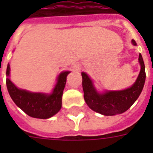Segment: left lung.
Wrapping results in <instances>:
<instances>
[{
  "label": "left lung",
  "mask_w": 153,
  "mask_h": 153,
  "mask_svg": "<svg viewBox=\"0 0 153 153\" xmlns=\"http://www.w3.org/2000/svg\"><path fill=\"white\" fill-rule=\"evenodd\" d=\"M132 44L137 46L134 39H132ZM138 61L140 71L137 79L130 87L121 91L105 90L103 92H99L88 74L86 72H82L84 100L87 105L92 110L105 116H114L128 110L140 96L146 78L145 63L140 53Z\"/></svg>",
  "instance_id": "obj_1"
}]
</instances>
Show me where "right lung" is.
Segmentation results:
<instances>
[{
  "mask_svg": "<svg viewBox=\"0 0 153 153\" xmlns=\"http://www.w3.org/2000/svg\"><path fill=\"white\" fill-rule=\"evenodd\" d=\"M71 71H62L51 93L31 92L18 88L11 81L10 65L6 70V86L8 94L16 105L28 116L39 119H48L57 114L62 107V96L67 82V76Z\"/></svg>",
  "mask_w": 153,
  "mask_h": 153,
  "instance_id": "1",
  "label": "right lung"
}]
</instances>
